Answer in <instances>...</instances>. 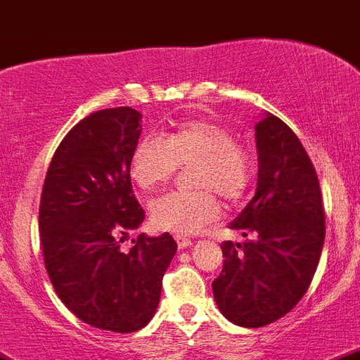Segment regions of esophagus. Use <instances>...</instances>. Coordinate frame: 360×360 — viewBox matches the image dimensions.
Segmentation results:
<instances>
[{"label":"esophagus","instance_id":"obj_1","mask_svg":"<svg viewBox=\"0 0 360 360\" xmlns=\"http://www.w3.org/2000/svg\"><path fill=\"white\" fill-rule=\"evenodd\" d=\"M177 247H179V250H183V248H188L193 245V241L188 240V238H177Z\"/></svg>","mask_w":360,"mask_h":360}]
</instances>
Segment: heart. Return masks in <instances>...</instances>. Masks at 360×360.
I'll return each mask as SVG.
<instances>
[{
    "instance_id": "obj_1",
    "label": "heart",
    "mask_w": 360,
    "mask_h": 360,
    "mask_svg": "<svg viewBox=\"0 0 360 360\" xmlns=\"http://www.w3.org/2000/svg\"><path fill=\"white\" fill-rule=\"evenodd\" d=\"M177 165H195L191 183L199 190L172 191L150 206V224L177 236L200 233L218 217L213 191L236 202L252 179L247 149L234 142L226 127L206 120L181 124L163 139L140 140L131 154L129 174L140 190L154 191L172 179Z\"/></svg>"
}]
</instances>
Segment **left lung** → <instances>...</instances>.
Listing matches in <instances>:
<instances>
[{
	"instance_id": "8db88e82",
	"label": "left lung",
	"mask_w": 360,
	"mask_h": 360,
	"mask_svg": "<svg viewBox=\"0 0 360 360\" xmlns=\"http://www.w3.org/2000/svg\"><path fill=\"white\" fill-rule=\"evenodd\" d=\"M257 190L229 224L248 236L224 241L213 297L234 325L259 328L282 318L311 284L325 240L320 183L297 134L278 117L256 124Z\"/></svg>"
}]
</instances>
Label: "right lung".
Masks as SVG:
<instances>
[{
	"label": "right lung",
	"mask_w": 360,
	"mask_h": 360,
	"mask_svg": "<svg viewBox=\"0 0 360 360\" xmlns=\"http://www.w3.org/2000/svg\"><path fill=\"white\" fill-rule=\"evenodd\" d=\"M140 133L142 113L129 106L79 120L49 163L39 210L44 264L58 298L83 323L120 334L153 320L177 250L169 233L140 234L120 250L146 218L129 176Z\"/></svg>",
	"instance_id": "obj_1"
}]
</instances>
